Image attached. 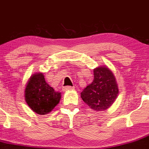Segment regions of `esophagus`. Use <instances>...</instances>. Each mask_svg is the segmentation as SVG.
Returning a JSON list of instances; mask_svg holds the SVG:
<instances>
[{
    "mask_svg": "<svg viewBox=\"0 0 149 149\" xmlns=\"http://www.w3.org/2000/svg\"><path fill=\"white\" fill-rule=\"evenodd\" d=\"M74 89V86H63V92H67V91L72 90V89Z\"/></svg>",
    "mask_w": 149,
    "mask_h": 149,
    "instance_id": "34e87169",
    "label": "esophagus"
}]
</instances>
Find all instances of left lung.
<instances>
[{
  "label": "left lung",
  "instance_id": "8db88e82",
  "mask_svg": "<svg viewBox=\"0 0 149 149\" xmlns=\"http://www.w3.org/2000/svg\"><path fill=\"white\" fill-rule=\"evenodd\" d=\"M93 71V81L81 92V97L91 109L105 111L113 105L117 98V81L113 72L106 65L97 67Z\"/></svg>",
  "mask_w": 149,
  "mask_h": 149
}]
</instances>
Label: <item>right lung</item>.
<instances>
[{
  "mask_svg": "<svg viewBox=\"0 0 149 149\" xmlns=\"http://www.w3.org/2000/svg\"><path fill=\"white\" fill-rule=\"evenodd\" d=\"M61 93L56 92L45 81L42 73H36L29 79L24 89V100L35 113L46 115L60 102Z\"/></svg>",
  "mask_w": 149,
  "mask_h": 149,
  "instance_id": "obj_1",
  "label": "right lung"
}]
</instances>
